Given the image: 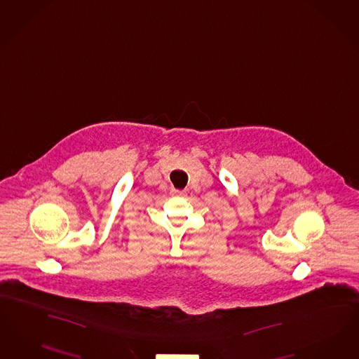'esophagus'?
<instances>
[{"label":"esophagus","mask_w":359,"mask_h":359,"mask_svg":"<svg viewBox=\"0 0 359 359\" xmlns=\"http://www.w3.org/2000/svg\"><path fill=\"white\" fill-rule=\"evenodd\" d=\"M172 194H173V196H180V197H185L186 190H177V189H173V190H172Z\"/></svg>","instance_id":"obj_1"}]
</instances>
